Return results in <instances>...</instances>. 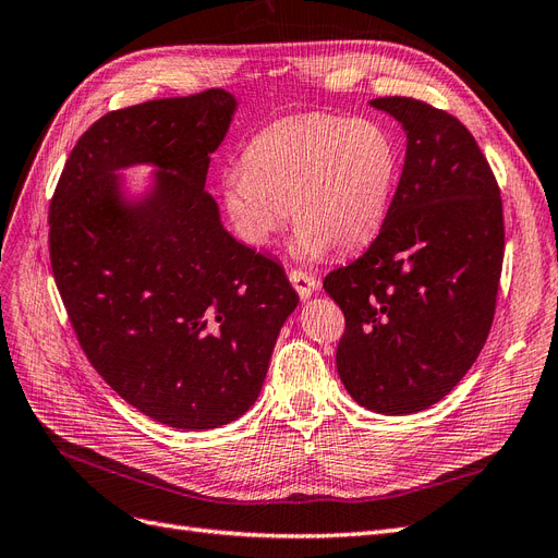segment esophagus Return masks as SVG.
I'll list each match as a JSON object with an SVG mask.
<instances>
[{"mask_svg": "<svg viewBox=\"0 0 558 558\" xmlns=\"http://www.w3.org/2000/svg\"><path fill=\"white\" fill-rule=\"evenodd\" d=\"M289 279L300 298H310L318 289V279L312 277L310 272H305V269H291Z\"/></svg>", "mask_w": 558, "mask_h": 558, "instance_id": "1", "label": "esophagus"}]
</instances>
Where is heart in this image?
<instances>
[{"instance_id":"b5f03b06","label":"heart","mask_w":558,"mask_h":558,"mask_svg":"<svg viewBox=\"0 0 558 558\" xmlns=\"http://www.w3.org/2000/svg\"><path fill=\"white\" fill-rule=\"evenodd\" d=\"M396 172V142L379 123L295 116L267 125L246 144L242 170L221 181V202L251 246L272 242L291 211L300 253H349L381 228Z\"/></svg>"}]
</instances>
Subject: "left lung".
I'll use <instances>...</instances> for the list:
<instances>
[{
    "label": "left lung",
    "mask_w": 558,
    "mask_h": 558,
    "mask_svg": "<svg viewBox=\"0 0 558 558\" xmlns=\"http://www.w3.org/2000/svg\"><path fill=\"white\" fill-rule=\"evenodd\" d=\"M408 132L381 230L324 279L344 314L337 373L379 414L442 400L477 361L500 289L505 223L492 165L459 118L414 97H379Z\"/></svg>",
    "instance_id": "1"
}]
</instances>
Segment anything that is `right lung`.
Returning a JSON list of instances; mask_svg holds the SVG:
<instances>
[{"label":"right lung","instance_id":"obj_1","mask_svg":"<svg viewBox=\"0 0 558 558\" xmlns=\"http://www.w3.org/2000/svg\"><path fill=\"white\" fill-rule=\"evenodd\" d=\"M234 97L211 88L116 109L81 134L50 197V267L76 340L113 391L165 426H226L256 402L298 293L230 238L205 191ZM163 172L137 208L114 172Z\"/></svg>","mask_w":558,"mask_h":558}]
</instances>
